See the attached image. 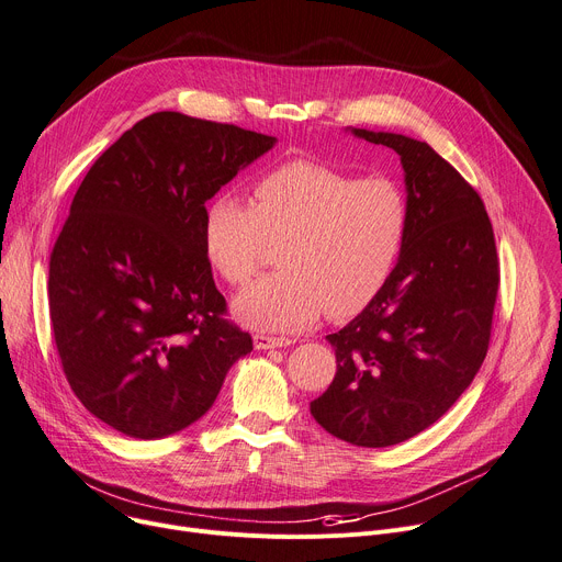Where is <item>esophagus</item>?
I'll use <instances>...</instances> for the list:
<instances>
[{"label": "esophagus", "mask_w": 562, "mask_h": 562, "mask_svg": "<svg viewBox=\"0 0 562 562\" xmlns=\"http://www.w3.org/2000/svg\"><path fill=\"white\" fill-rule=\"evenodd\" d=\"M257 350H273V348H286L291 346L289 336H269V334H255L252 336Z\"/></svg>", "instance_id": "1"}]
</instances>
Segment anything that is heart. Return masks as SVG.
I'll return each instance as SVG.
<instances>
[{
    "mask_svg": "<svg viewBox=\"0 0 562 562\" xmlns=\"http://www.w3.org/2000/svg\"><path fill=\"white\" fill-rule=\"evenodd\" d=\"M255 201L221 192L203 212V250L228 284L257 271L280 244L273 276L248 284L235 316L259 331L312 325L323 310L361 312L393 273L406 237V199L386 176L355 178L327 165L293 160L255 182Z\"/></svg>",
    "mask_w": 562,
    "mask_h": 562,
    "instance_id": "1",
    "label": "heart"
}]
</instances>
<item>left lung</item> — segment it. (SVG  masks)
<instances>
[{
  "mask_svg": "<svg viewBox=\"0 0 562 562\" xmlns=\"http://www.w3.org/2000/svg\"><path fill=\"white\" fill-rule=\"evenodd\" d=\"M352 135L400 156L406 237L382 291L327 334L336 375L310 408L336 438L389 447L425 431L472 384L491 344L499 259L481 196L427 142Z\"/></svg>",
  "mask_w": 562,
  "mask_h": 562,
  "instance_id": "left-lung-1",
  "label": "left lung"
}]
</instances>
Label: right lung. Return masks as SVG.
<instances>
[{
    "label": "right lung",
    "instance_id": "add662e5",
    "mask_svg": "<svg viewBox=\"0 0 562 562\" xmlns=\"http://www.w3.org/2000/svg\"><path fill=\"white\" fill-rule=\"evenodd\" d=\"M278 139L154 112L90 167L49 259L65 378L94 418L156 440L196 423L252 350L203 250L205 203Z\"/></svg>",
    "mask_w": 562,
    "mask_h": 562
}]
</instances>
